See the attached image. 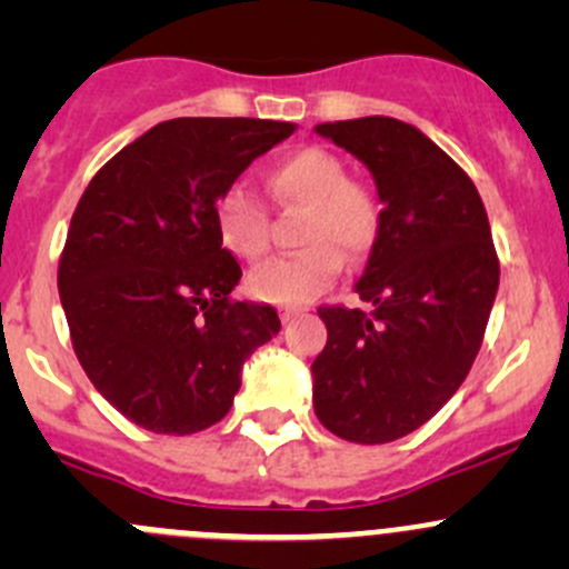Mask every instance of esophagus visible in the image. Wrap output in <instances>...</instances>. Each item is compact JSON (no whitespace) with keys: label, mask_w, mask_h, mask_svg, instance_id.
Returning <instances> with one entry per match:
<instances>
[{"label":"esophagus","mask_w":569,"mask_h":569,"mask_svg":"<svg viewBox=\"0 0 569 569\" xmlns=\"http://www.w3.org/2000/svg\"><path fill=\"white\" fill-rule=\"evenodd\" d=\"M308 308L306 306H289V308H283V311H280V319H283V325H289V321H295L297 317H302V313H306Z\"/></svg>","instance_id":"1"}]
</instances>
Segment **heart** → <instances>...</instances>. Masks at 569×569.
<instances>
[{"label": "heart", "instance_id": "heart-1", "mask_svg": "<svg viewBox=\"0 0 569 569\" xmlns=\"http://www.w3.org/2000/svg\"><path fill=\"white\" fill-rule=\"evenodd\" d=\"M263 187L278 209H306L300 242L306 250L274 258L252 269V297L283 306H300L317 297L349 258H366L377 248L386 226L380 192L360 178L347 176L341 157L319 146L297 148L263 170ZM214 228L222 248L244 261H258L272 244V220L256 194L228 187L214 203Z\"/></svg>", "mask_w": 569, "mask_h": 569}]
</instances>
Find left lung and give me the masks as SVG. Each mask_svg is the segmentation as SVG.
<instances>
[{
	"instance_id": "8db88e82",
	"label": "left lung",
	"mask_w": 569,
	"mask_h": 569,
	"mask_svg": "<svg viewBox=\"0 0 569 569\" xmlns=\"http://www.w3.org/2000/svg\"><path fill=\"white\" fill-rule=\"evenodd\" d=\"M317 131L371 170L386 226L355 286L369 311L319 308L313 410L349 443H391L468 377L496 302V244L473 181L416 126L371 114Z\"/></svg>"
}]
</instances>
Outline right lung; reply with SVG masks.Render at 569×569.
I'll return each instance as SVG.
<instances>
[{
    "label": "right lung",
    "mask_w": 569,
    "mask_h": 569,
    "mask_svg": "<svg viewBox=\"0 0 569 569\" xmlns=\"http://www.w3.org/2000/svg\"><path fill=\"white\" fill-rule=\"evenodd\" d=\"M258 118L153 126L93 176L57 267L84 375L157 435H192L231 410L252 349L278 336L272 306L233 300L242 278L214 203L256 157L295 134Z\"/></svg>",
    "instance_id": "add662e5"
}]
</instances>
